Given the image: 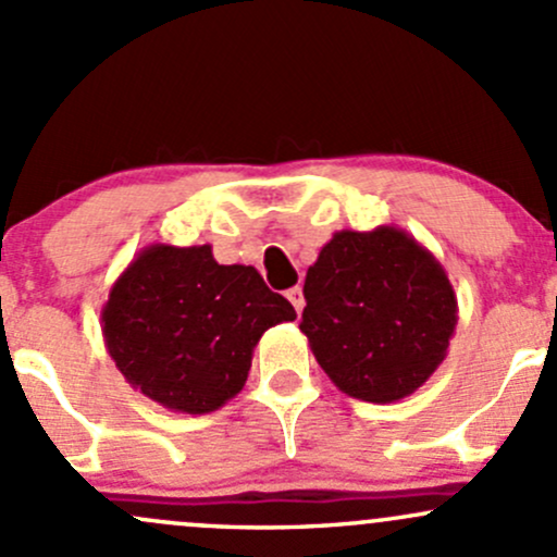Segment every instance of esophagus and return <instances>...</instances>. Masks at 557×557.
<instances>
[{"label":"esophagus","instance_id":"34e87169","mask_svg":"<svg viewBox=\"0 0 557 557\" xmlns=\"http://www.w3.org/2000/svg\"><path fill=\"white\" fill-rule=\"evenodd\" d=\"M285 296H288V301L293 304V309H296V314H301V309H304V293H301V288H290L288 293H285Z\"/></svg>","mask_w":557,"mask_h":557}]
</instances>
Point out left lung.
<instances>
[{
    "label": "left lung",
    "mask_w": 557,
    "mask_h": 557,
    "mask_svg": "<svg viewBox=\"0 0 557 557\" xmlns=\"http://www.w3.org/2000/svg\"><path fill=\"white\" fill-rule=\"evenodd\" d=\"M301 333L330 381L391 405L447 359L457 296L436 256L399 227L341 230L309 267Z\"/></svg>",
    "instance_id": "obj_1"
}]
</instances>
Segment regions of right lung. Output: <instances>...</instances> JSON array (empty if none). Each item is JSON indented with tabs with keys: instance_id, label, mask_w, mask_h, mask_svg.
Segmentation results:
<instances>
[{
	"instance_id": "1",
	"label": "right lung",
	"mask_w": 557,
	"mask_h": 557,
	"mask_svg": "<svg viewBox=\"0 0 557 557\" xmlns=\"http://www.w3.org/2000/svg\"><path fill=\"white\" fill-rule=\"evenodd\" d=\"M100 317L132 388L171 412L209 414L240 394L259 338L296 309L253 267L219 264L211 246L152 243L115 280Z\"/></svg>"
}]
</instances>
